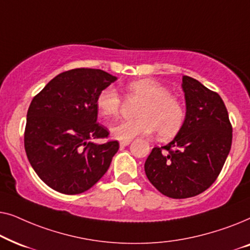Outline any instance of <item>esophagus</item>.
Segmentation results:
<instances>
[{
	"label": "esophagus",
	"instance_id": "obj_1",
	"mask_svg": "<svg viewBox=\"0 0 250 250\" xmlns=\"http://www.w3.org/2000/svg\"><path fill=\"white\" fill-rule=\"evenodd\" d=\"M131 143V140H122L121 141V146H126Z\"/></svg>",
	"mask_w": 250,
	"mask_h": 250
}]
</instances>
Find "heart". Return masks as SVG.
Listing matches in <instances>:
<instances>
[{"instance_id": "heart-1", "label": "heart", "mask_w": 250, "mask_h": 250, "mask_svg": "<svg viewBox=\"0 0 250 250\" xmlns=\"http://www.w3.org/2000/svg\"><path fill=\"white\" fill-rule=\"evenodd\" d=\"M126 98H135L139 104L134 119L123 121L111 127L117 139L129 140L134 136L150 134L157 129L162 139L173 138L180 132L186 121V109L182 101L170 94L165 85L151 78L129 82L125 86ZM98 111L104 118H114L119 114L122 98L114 87L108 86L99 92L95 100Z\"/></svg>"}]
</instances>
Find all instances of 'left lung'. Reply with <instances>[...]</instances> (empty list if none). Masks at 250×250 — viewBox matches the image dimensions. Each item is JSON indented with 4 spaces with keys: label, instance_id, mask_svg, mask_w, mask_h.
Segmentation results:
<instances>
[{
    "label": "left lung",
    "instance_id": "obj_1",
    "mask_svg": "<svg viewBox=\"0 0 250 250\" xmlns=\"http://www.w3.org/2000/svg\"><path fill=\"white\" fill-rule=\"evenodd\" d=\"M187 115L172 142L155 146L145 164L146 175L160 193L174 199L194 197L220 175L232 145V125L216 92L183 76Z\"/></svg>",
    "mask_w": 250,
    "mask_h": 250
}]
</instances>
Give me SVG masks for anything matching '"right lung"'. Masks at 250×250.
Here are the masks:
<instances>
[{
	"instance_id": "right-lung-1",
	"label": "right lung",
	"mask_w": 250,
	"mask_h": 250,
	"mask_svg": "<svg viewBox=\"0 0 250 250\" xmlns=\"http://www.w3.org/2000/svg\"><path fill=\"white\" fill-rule=\"evenodd\" d=\"M115 81L101 69L76 68L58 75L33 98L25 150L34 170L51 189L82 193L108 170L118 141L97 145L91 140L108 139V129L97 123L95 100Z\"/></svg>"
}]
</instances>
